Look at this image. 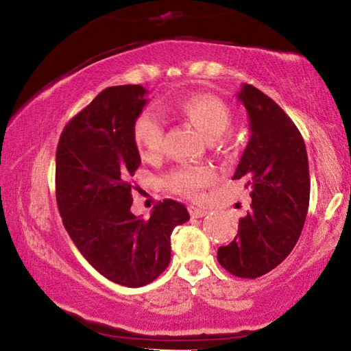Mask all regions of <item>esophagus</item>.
Here are the masks:
<instances>
[{
  "label": "esophagus",
  "instance_id": "obj_1",
  "mask_svg": "<svg viewBox=\"0 0 351 351\" xmlns=\"http://www.w3.org/2000/svg\"><path fill=\"white\" fill-rule=\"evenodd\" d=\"M189 212H190V215H192V218H202V216H206L208 213V210L207 208L190 206L189 207Z\"/></svg>",
  "mask_w": 351,
  "mask_h": 351
}]
</instances>
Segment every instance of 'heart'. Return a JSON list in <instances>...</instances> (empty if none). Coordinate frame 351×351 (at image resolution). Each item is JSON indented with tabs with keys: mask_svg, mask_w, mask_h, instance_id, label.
Masks as SVG:
<instances>
[{
	"mask_svg": "<svg viewBox=\"0 0 351 351\" xmlns=\"http://www.w3.org/2000/svg\"><path fill=\"white\" fill-rule=\"evenodd\" d=\"M182 117L204 135L216 139L230 129L232 113L224 101L213 95H193L180 104ZM133 141L145 159L156 158L162 150L164 127L155 113L143 112L133 123ZM216 171L208 165H182L171 171L167 186L182 196L201 197L202 190L216 181Z\"/></svg>",
	"mask_w": 351,
	"mask_h": 351,
	"instance_id": "1",
	"label": "heart"
}]
</instances>
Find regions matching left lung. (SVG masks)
Listing matches in <instances>:
<instances>
[{
    "label": "left lung",
    "instance_id": "8db88e82",
    "mask_svg": "<svg viewBox=\"0 0 351 351\" xmlns=\"http://www.w3.org/2000/svg\"><path fill=\"white\" fill-rule=\"evenodd\" d=\"M238 99L250 119V139L233 180L252 190L238 234L218 248V263L238 278H259L289 256L301 237L310 202L308 158L302 135L275 101L250 84Z\"/></svg>",
    "mask_w": 351,
    "mask_h": 351
}]
</instances>
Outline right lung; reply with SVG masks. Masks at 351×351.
Wrapping results in <instances>:
<instances>
[{
	"label": "right lung",
	"mask_w": 351,
	"mask_h": 351,
	"mask_svg": "<svg viewBox=\"0 0 351 351\" xmlns=\"http://www.w3.org/2000/svg\"><path fill=\"white\" fill-rule=\"evenodd\" d=\"M143 86H113L69 121L56 147V202L70 239L95 270L143 287L170 263V234L190 219L184 204L164 199L149 219L132 213L133 175L141 156L133 123L147 103Z\"/></svg>",
	"instance_id": "1"
}]
</instances>
